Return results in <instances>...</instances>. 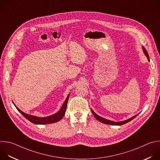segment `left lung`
<instances>
[{
	"mask_svg": "<svg viewBox=\"0 0 160 160\" xmlns=\"http://www.w3.org/2000/svg\"><path fill=\"white\" fill-rule=\"evenodd\" d=\"M142 49H143V51H144V53L145 54V55L146 56V57L148 58V61H149V55L148 53L146 51V49L144 48V47H142ZM91 111L92 112V114H93V116H95V118L100 122H101L102 123H103V124H109V125H116V126H120V125H122V124H124L131 121H132V119H134L138 114L131 118L130 119H128L127 120H125L124 121H121V122H114V121H110V120H108V119H106L105 118H103L100 116H99L98 115H97V114H95L92 109H91Z\"/></svg>",
	"mask_w": 160,
	"mask_h": 160,
	"instance_id": "8db88e82",
	"label": "left lung"
}]
</instances>
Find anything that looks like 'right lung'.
<instances>
[{
    "instance_id": "1",
    "label": "right lung",
    "mask_w": 160,
    "mask_h": 160,
    "mask_svg": "<svg viewBox=\"0 0 160 160\" xmlns=\"http://www.w3.org/2000/svg\"><path fill=\"white\" fill-rule=\"evenodd\" d=\"M69 95H68L67 96V98H66L65 102L63 103L61 109L58 112H57L56 114H53L52 116H48V117H46V118H38V117H36V116H32V115L26 114V113L23 112L22 111H21L19 108H18L15 105H15V107L16 108V109H18V111L20 113H21V114L24 118H26L28 121H29L30 122H31L34 124H51V123L58 122L59 121H60L63 118V116L65 114L67 106V103H68V98H69Z\"/></svg>"
}]
</instances>
